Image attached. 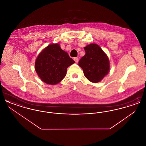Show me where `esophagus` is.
Segmentation results:
<instances>
[{
	"label": "esophagus",
	"mask_w": 146,
	"mask_h": 146,
	"mask_svg": "<svg viewBox=\"0 0 146 146\" xmlns=\"http://www.w3.org/2000/svg\"><path fill=\"white\" fill-rule=\"evenodd\" d=\"M74 61L76 62V63L78 62V61H79V58L78 57H75V58H74Z\"/></svg>",
	"instance_id": "1"
}]
</instances>
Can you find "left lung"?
Returning a JSON list of instances; mask_svg holds the SVG:
<instances>
[{"mask_svg": "<svg viewBox=\"0 0 146 146\" xmlns=\"http://www.w3.org/2000/svg\"><path fill=\"white\" fill-rule=\"evenodd\" d=\"M85 55L79 61L85 76L92 83H97L107 76L110 70V62L106 53L97 44L86 45Z\"/></svg>", "mask_w": 146, "mask_h": 146, "instance_id": "1", "label": "left lung"}]
</instances>
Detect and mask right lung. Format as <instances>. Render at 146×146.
<instances>
[{
    "mask_svg": "<svg viewBox=\"0 0 146 146\" xmlns=\"http://www.w3.org/2000/svg\"><path fill=\"white\" fill-rule=\"evenodd\" d=\"M58 43L48 45L37 56L35 70L42 82L49 85L59 83L66 76L67 68L74 63Z\"/></svg>",
    "mask_w": 146,
    "mask_h": 146,
    "instance_id": "right-lung-1",
    "label": "right lung"
}]
</instances>
